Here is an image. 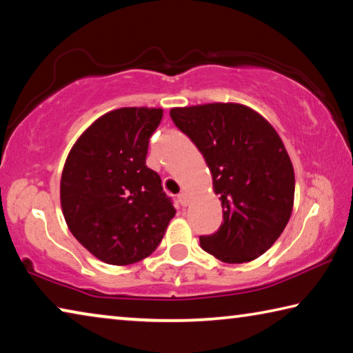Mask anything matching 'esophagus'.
Returning a JSON list of instances; mask_svg holds the SVG:
<instances>
[{
    "mask_svg": "<svg viewBox=\"0 0 353 353\" xmlns=\"http://www.w3.org/2000/svg\"><path fill=\"white\" fill-rule=\"evenodd\" d=\"M177 201H179V204H181L182 207H187L188 205V194L185 193V191H182V193L177 196Z\"/></svg>",
    "mask_w": 353,
    "mask_h": 353,
    "instance_id": "obj_1",
    "label": "esophagus"
}]
</instances>
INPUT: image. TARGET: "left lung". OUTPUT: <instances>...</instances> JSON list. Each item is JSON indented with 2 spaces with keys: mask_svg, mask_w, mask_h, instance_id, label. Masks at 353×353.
<instances>
[{
  "mask_svg": "<svg viewBox=\"0 0 353 353\" xmlns=\"http://www.w3.org/2000/svg\"><path fill=\"white\" fill-rule=\"evenodd\" d=\"M170 115L204 155L223 205L221 227L199 236L201 248L224 263L255 260L282 234L294 202V170L276 129L234 103L176 107Z\"/></svg>",
  "mask_w": 353,
  "mask_h": 353,
  "instance_id": "1",
  "label": "left lung"
}]
</instances>
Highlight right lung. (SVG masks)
Masks as SVG:
<instances>
[{
    "instance_id": "obj_1",
    "label": "right lung",
    "mask_w": 353,
    "mask_h": 353,
    "mask_svg": "<svg viewBox=\"0 0 353 353\" xmlns=\"http://www.w3.org/2000/svg\"><path fill=\"white\" fill-rule=\"evenodd\" d=\"M162 109L123 107L98 118L63 166L61 204L71 234L109 265H132L162 241L176 208L146 166Z\"/></svg>"
}]
</instances>
